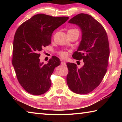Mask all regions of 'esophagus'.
Masks as SVG:
<instances>
[{"instance_id":"esophagus-1","label":"esophagus","mask_w":122,"mask_h":122,"mask_svg":"<svg viewBox=\"0 0 122 122\" xmlns=\"http://www.w3.org/2000/svg\"><path fill=\"white\" fill-rule=\"evenodd\" d=\"M61 63V65H62V66H66V63L65 62H64V61H62Z\"/></svg>"}]
</instances>
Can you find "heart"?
Segmentation results:
<instances>
[{
    "label": "heart",
    "instance_id": "1",
    "mask_svg": "<svg viewBox=\"0 0 122 122\" xmlns=\"http://www.w3.org/2000/svg\"><path fill=\"white\" fill-rule=\"evenodd\" d=\"M75 30V29H72V30ZM59 55L62 57H63V58H65V57H66L68 56V53L66 51H60V52H59Z\"/></svg>",
    "mask_w": 122,
    "mask_h": 122
}]
</instances>
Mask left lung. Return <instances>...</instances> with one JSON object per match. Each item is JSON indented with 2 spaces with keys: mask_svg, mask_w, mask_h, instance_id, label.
Segmentation results:
<instances>
[{
  "mask_svg": "<svg viewBox=\"0 0 122 122\" xmlns=\"http://www.w3.org/2000/svg\"><path fill=\"white\" fill-rule=\"evenodd\" d=\"M78 26L82 40L74 59L83 60L81 68L73 63H67V83L72 92L86 94L100 85L107 71L110 49L107 32L103 26L87 14L80 13L68 21Z\"/></svg>",
  "mask_w": 122,
  "mask_h": 122,
  "instance_id": "8db88e82",
  "label": "left lung"
}]
</instances>
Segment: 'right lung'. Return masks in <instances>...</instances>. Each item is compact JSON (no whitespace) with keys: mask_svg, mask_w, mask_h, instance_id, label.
I'll use <instances>...</instances> for the list:
<instances>
[{"mask_svg":"<svg viewBox=\"0 0 122 122\" xmlns=\"http://www.w3.org/2000/svg\"><path fill=\"white\" fill-rule=\"evenodd\" d=\"M68 19V16L36 14L22 23L16 30L12 65L19 83L28 93L40 95L50 88L51 76L61 61L53 56L48 63L44 65L40 62L39 52L51 44L54 30Z\"/></svg>","mask_w":122,"mask_h":122,"instance_id":"add662e5","label":"right lung"}]
</instances>
